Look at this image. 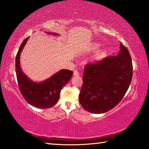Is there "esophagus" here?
<instances>
[{"instance_id": "obj_1", "label": "esophagus", "mask_w": 149, "mask_h": 149, "mask_svg": "<svg viewBox=\"0 0 149 149\" xmlns=\"http://www.w3.org/2000/svg\"><path fill=\"white\" fill-rule=\"evenodd\" d=\"M73 75L75 76V77H77V76L79 75V73H78V72L77 71V70H74V72H73Z\"/></svg>"}]
</instances>
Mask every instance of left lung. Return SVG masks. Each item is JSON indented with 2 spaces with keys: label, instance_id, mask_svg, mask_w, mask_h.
<instances>
[{
  "label": "left lung",
  "instance_id": "8db88e82",
  "mask_svg": "<svg viewBox=\"0 0 149 149\" xmlns=\"http://www.w3.org/2000/svg\"><path fill=\"white\" fill-rule=\"evenodd\" d=\"M84 71L80 103L86 111L99 114L113 108L124 97L131 83L133 67L128 50L120 43L116 56L87 64Z\"/></svg>",
  "mask_w": 149,
  "mask_h": 149
}]
</instances>
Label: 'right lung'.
Listing matches in <instances>:
<instances>
[{"instance_id": "1", "label": "right lung", "mask_w": 149, "mask_h": 149, "mask_svg": "<svg viewBox=\"0 0 149 149\" xmlns=\"http://www.w3.org/2000/svg\"><path fill=\"white\" fill-rule=\"evenodd\" d=\"M45 33L54 36H60L57 33ZM29 39L28 37L22 42L15 58V72L19 88L22 97L29 104L37 108H49L58 102L61 89L68 83L73 72L61 69L41 82L31 80L22 71L20 64L21 53Z\"/></svg>"}]
</instances>
